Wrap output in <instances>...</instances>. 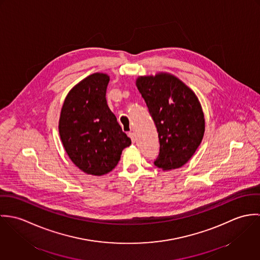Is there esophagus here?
Listing matches in <instances>:
<instances>
[{
	"instance_id": "34e87169",
	"label": "esophagus",
	"mask_w": 260,
	"mask_h": 260,
	"mask_svg": "<svg viewBox=\"0 0 260 260\" xmlns=\"http://www.w3.org/2000/svg\"><path fill=\"white\" fill-rule=\"evenodd\" d=\"M128 136L131 138L132 142L134 143L135 140H136V135H135V133H134V132H129V133H128Z\"/></svg>"
}]
</instances>
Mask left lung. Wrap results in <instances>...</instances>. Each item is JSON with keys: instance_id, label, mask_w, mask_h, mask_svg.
<instances>
[{"instance_id": "obj_1", "label": "left lung", "mask_w": 260, "mask_h": 260, "mask_svg": "<svg viewBox=\"0 0 260 260\" xmlns=\"http://www.w3.org/2000/svg\"><path fill=\"white\" fill-rule=\"evenodd\" d=\"M136 85L157 128L160 147L154 164L163 170L183 166L204 134V116L196 95L171 75L139 77Z\"/></svg>"}]
</instances>
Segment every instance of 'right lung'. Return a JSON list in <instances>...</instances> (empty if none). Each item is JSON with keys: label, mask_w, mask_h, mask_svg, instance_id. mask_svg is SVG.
I'll return each instance as SVG.
<instances>
[{"label": "right lung", "mask_w": 260, "mask_h": 260, "mask_svg": "<svg viewBox=\"0 0 260 260\" xmlns=\"http://www.w3.org/2000/svg\"><path fill=\"white\" fill-rule=\"evenodd\" d=\"M106 74L90 75L67 95L59 121L64 148L75 165L87 174L104 175L118 164L131 139L122 131L108 107Z\"/></svg>", "instance_id": "obj_1"}]
</instances>
